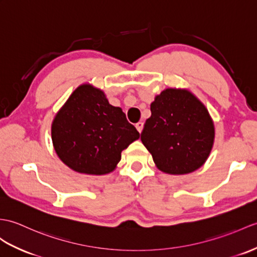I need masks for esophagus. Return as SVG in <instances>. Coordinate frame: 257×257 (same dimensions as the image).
<instances>
[{
  "instance_id": "esophagus-1",
  "label": "esophagus",
  "mask_w": 257,
  "mask_h": 257,
  "mask_svg": "<svg viewBox=\"0 0 257 257\" xmlns=\"http://www.w3.org/2000/svg\"><path fill=\"white\" fill-rule=\"evenodd\" d=\"M136 128H137V130L139 131V133H141L142 129H143V122H138V123H136Z\"/></svg>"
}]
</instances>
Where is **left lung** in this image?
<instances>
[{"label": "left lung", "mask_w": 257, "mask_h": 257, "mask_svg": "<svg viewBox=\"0 0 257 257\" xmlns=\"http://www.w3.org/2000/svg\"><path fill=\"white\" fill-rule=\"evenodd\" d=\"M150 108L141 141L157 168L172 175L199 169L214 140L213 121L205 105L187 89L166 88Z\"/></svg>", "instance_id": "left-lung-1"}]
</instances>
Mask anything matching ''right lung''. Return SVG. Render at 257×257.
Wrapping results in <instances>:
<instances>
[{"instance_id": "obj_1", "label": "right lung", "mask_w": 257, "mask_h": 257, "mask_svg": "<svg viewBox=\"0 0 257 257\" xmlns=\"http://www.w3.org/2000/svg\"><path fill=\"white\" fill-rule=\"evenodd\" d=\"M139 137L120 107L110 105L105 93L91 84L71 94L51 124L58 157L70 169L88 175L114 171L121 151Z\"/></svg>"}]
</instances>
